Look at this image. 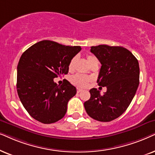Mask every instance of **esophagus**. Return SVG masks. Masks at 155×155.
I'll list each match as a JSON object with an SVG mask.
<instances>
[{"label":"esophagus","mask_w":155,"mask_h":155,"mask_svg":"<svg viewBox=\"0 0 155 155\" xmlns=\"http://www.w3.org/2000/svg\"><path fill=\"white\" fill-rule=\"evenodd\" d=\"M82 89H81V88H77V93H80V92H81L82 91Z\"/></svg>","instance_id":"34e87169"}]
</instances>
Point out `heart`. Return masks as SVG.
Wrapping results in <instances>:
<instances>
[{
    "mask_svg": "<svg viewBox=\"0 0 155 155\" xmlns=\"http://www.w3.org/2000/svg\"><path fill=\"white\" fill-rule=\"evenodd\" d=\"M94 59H96V58L92 56H88L87 57V60L88 61V63L91 62L92 61H94ZM76 61V57H74V58L71 59V60L70 61L69 64V69L70 71H71L74 68V62ZM90 79L85 75H83V74H76L72 76L71 78V83L74 84V85L77 86H80V87H85L87 85L88 81H89Z\"/></svg>",
    "mask_w": 155,
    "mask_h": 155,
    "instance_id": "1",
    "label": "heart"
}]
</instances>
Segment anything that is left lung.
Returning <instances> with one entry per match:
<instances>
[{"mask_svg": "<svg viewBox=\"0 0 155 155\" xmlns=\"http://www.w3.org/2000/svg\"><path fill=\"white\" fill-rule=\"evenodd\" d=\"M91 52L102 65L97 83L106 86L107 91L101 95L96 88H91L84 108L93 119L109 122L120 116L135 96L140 81L139 63L123 47L101 45L91 47Z\"/></svg>", "mask_w": 155, "mask_h": 155, "instance_id": "8db88e82", "label": "left lung"}]
</instances>
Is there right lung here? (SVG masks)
I'll list each match as a JSON object with an SVG mask.
<instances>
[{"label":"right lung","mask_w":155,"mask_h":155,"mask_svg":"<svg viewBox=\"0 0 155 155\" xmlns=\"http://www.w3.org/2000/svg\"><path fill=\"white\" fill-rule=\"evenodd\" d=\"M81 49L80 46L42 40L22 54L17 68V91L33 118L50 124L64 116L76 88L67 80L57 85L54 79L68 74L70 61Z\"/></svg>","instance_id":"add662e5"}]
</instances>
